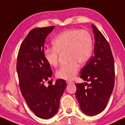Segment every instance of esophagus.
<instances>
[{
  "label": "esophagus",
  "mask_w": 125,
  "mask_h": 125,
  "mask_svg": "<svg viewBox=\"0 0 125 125\" xmlns=\"http://www.w3.org/2000/svg\"><path fill=\"white\" fill-rule=\"evenodd\" d=\"M66 83L68 84H70V83H73V82L72 81H67Z\"/></svg>",
  "instance_id": "esophagus-1"
}]
</instances>
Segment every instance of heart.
Masks as SVG:
<instances>
[{"mask_svg": "<svg viewBox=\"0 0 125 125\" xmlns=\"http://www.w3.org/2000/svg\"><path fill=\"white\" fill-rule=\"evenodd\" d=\"M53 47L44 50V57L51 66L59 63V53L66 52L69 62L56 71L58 78L72 79L79 69V64L83 65L93 54V39L86 30L72 29L61 32L52 41Z\"/></svg>", "mask_w": 125, "mask_h": 125, "instance_id": "1", "label": "heart"}]
</instances>
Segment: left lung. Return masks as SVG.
Wrapping results in <instances>:
<instances>
[{
	"label": "left lung",
	"mask_w": 125,
	"mask_h": 125,
	"mask_svg": "<svg viewBox=\"0 0 125 125\" xmlns=\"http://www.w3.org/2000/svg\"><path fill=\"white\" fill-rule=\"evenodd\" d=\"M92 28L95 37L94 54L81 69L79 76L90 83L75 84L81 110L88 116L98 115L104 110L113 91L115 76L114 58L109 42L93 24Z\"/></svg>",
	"instance_id": "1"
}]
</instances>
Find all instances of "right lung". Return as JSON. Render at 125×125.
<instances>
[{
    "label": "right lung",
    "mask_w": 125,
    "mask_h": 125,
    "mask_svg": "<svg viewBox=\"0 0 125 125\" xmlns=\"http://www.w3.org/2000/svg\"><path fill=\"white\" fill-rule=\"evenodd\" d=\"M54 26L31 30L19 50L16 71L21 92L27 105L40 118L47 119L58 111L60 98L66 87L64 79L54 85H44L52 76V71L44 57L45 39Z\"/></svg>",
    "instance_id": "right-lung-1"
}]
</instances>
